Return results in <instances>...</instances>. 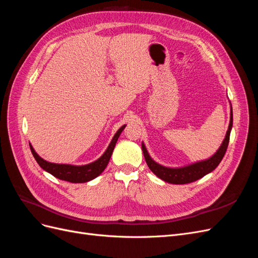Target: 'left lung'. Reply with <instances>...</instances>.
Listing matches in <instances>:
<instances>
[{"instance_id":"1","label":"left lung","mask_w":258,"mask_h":258,"mask_svg":"<svg viewBox=\"0 0 258 258\" xmlns=\"http://www.w3.org/2000/svg\"><path fill=\"white\" fill-rule=\"evenodd\" d=\"M232 128V110L230 112V121L228 130L226 132V137L224 141L218 148L217 152L212 156V157L207 159L191 163L189 166H185L182 168H168L165 166H161L159 163L154 161L150 154L147 153L145 145L142 143V151L144 154V158L148 168L151 169L154 174L157 175L162 181L171 183V184H187L197 181V179L204 177L206 174L212 172V171L220 165L224 155L227 151V146L229 143V137L230 131Z\"/></svg>"}]
</instances>
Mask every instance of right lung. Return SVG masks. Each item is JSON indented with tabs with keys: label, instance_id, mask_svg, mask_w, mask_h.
I'll return each instance as SVG.
<instances>
[{
	"label": "right lung",
	"instance_id": "add662e5",
	"mask_svg": "<svg viewBox=\"0 0 258 258\" xmlns=\"http://www.w3.org/2000/svg\"><path fill=\"white\" fill-rule=\"evenodd\" d=\"M124 127H126V124H123V126L120 127L118 131L116 132L110 145H108V147L106 148V151L98 160L88 163V165H85V166H72V165H62V163L48 162L44 160L43 158H41L40 156L36 154L34 148L31 144H30V148L36 162L40 165V167L45 171H47V172L50 173L51 175L62 179V181H67L71 183H86V182L91 181L93 178H96L103 172L104 169L107 166L108 161H110L117 140H118Z\"/></svg>",
	"mask_w": 258,
	"mask_h": 258
}]
</instances>
